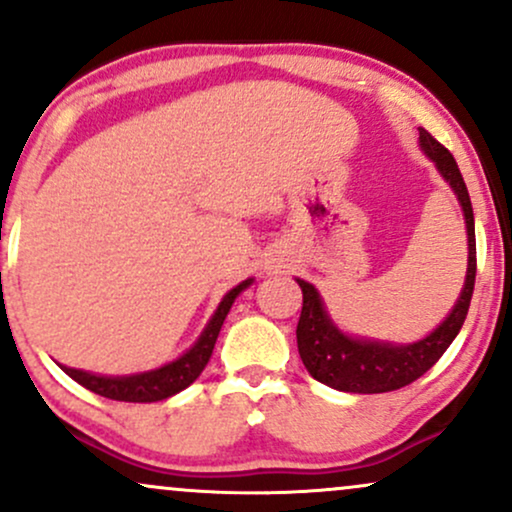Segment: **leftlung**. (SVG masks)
<instances>
[{"instance_id":"1","label":"left lung","mask_w":512,"mask_h":512,"mask_svg":"<svg viewBox=\"0 0 512 512\" xmlns=\"http://www.w3.org/2000/svg\"><path fill=\"white\" fill-rule=\"evenodd\" d=\"M419 142L428 158L438 166L440 175L452 185L464 211L469 262L460 301L445 317L443 325H438V330H433L421 342L407 346L361 342V339L346 337L332 325L325 313V305L320 301V293L315 291L313 284L296 279L303 291V310L296 327L298 354H301L303 366L308 368V373L317 383L330 385L334 390L375 395V392L399 390V387L419 380L428 368L436 366L438 358L445 354L452 339L462 330L469 303H472L474 279H477V238H474V211L467 185H464L460 168H457L450 151L424 127L419 129Z\"/></svg>"}]
</instances>
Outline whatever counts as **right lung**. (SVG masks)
I'll return each mask as SVG.
<instances>
[{"mask_svg":"<svg viewBox=\"0 0 512 512\" xmlns=\"http://www.w3.org/2000/svg\"><path fill=\"white\" fill-rule=\"evenodd\" d=\"M250 281H243L236 289H231L223 296L219 308H216L214 317L209 320L207 330L202 332V337L197 339V344L192 346L187 354H182L178 361L168 363V366L149 370V373H137L127 375V378H105V375H93L86 370H76L62 366L64 373L69 378L76 380L79 385H84L86 390L96 392V395L117 399V402H158V399H166L178 395L180 390H185L187 385H192L202 375L204 366L209 363L211 351H214L216 337H219L223 320H226L228 310H231L233 301L243 289H248Z\"/></svg>","mask_w":512,"mask_h":512,"instance_id":"add662e5","label":"right lung"}]
</instances>
